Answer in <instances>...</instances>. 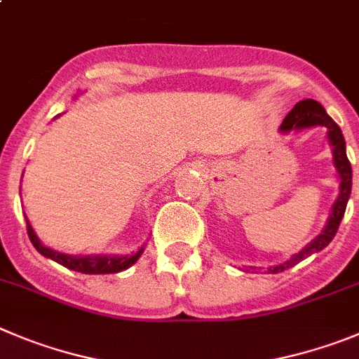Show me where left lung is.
<instances>
[{"label":"left lung","instance_id":"left-lung-1","mask_svg":"<svg viewBox=\"0 0 359 359\" xmlns=\"http://www.w3.org/2000/svg\"><path fill=\"white\" fill-rule=\"evenodd\" d=\"M313 126H324L327 128V142L331 146V153H333V163L337 169L338 176V197L334 201L333 208H331V215L325 222L324 229L318 236H315L310 244H306L299 252L292 255L287 262L278 263V265H271L267 267V274H278V272L287 271V269L294 267L299 262L306 259L308 256L315 255V252L322 251L324 248L330 245L331 240L334 238L340 226L341 219H344L345 208H347V201L351 197V189H353V169H351V162L345 153V139L341 135L340 126L331 119L330 115L325 114L324 107L315 100H302L288 111V115L283 119V124L279 126V133L287 135L290 131H301L306 128Z\"/></svg>","mask_w":359,"mask_h":359}]
</instances>
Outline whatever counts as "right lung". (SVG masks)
I'll use <instances>...</instances> for the list:
<instances>
[{
	"instance_id": "right-lung-1",
	"label": "right lung",
	"mask_w": 359,
	"mask_h": 359,
	"mask_svg": "<svg viewBox=\"0 0 359 359\" xmlns=\"http://www.w3.org/2000/svg\"><path fill=\"white\" fill-rule=\"evenodd\" d=\"M58 117V115H57ZM26 228H28V236L32 240L34 248L41 252L46 258L53 259V262L60 263L65 269H71V271L81 272V274H115V272L126 271L130 269L133 263H137V259L142 256L144 245L137 252H131V255H65V252L55 251V249L48 248L39 240L37 233L34 231L29 220L26 219Z\"/></svg>"
}]
</instances>
